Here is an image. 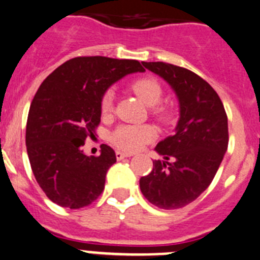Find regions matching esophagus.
<instances>
[{"label":"esophagus","instance_id":"obj_1","mask_svg":"<svg viewBox=\"0 0 260 260\" xmlns=\"http://www.w3.org/2000/svg\"><path fill=\"white\" fill-rule=\"evenodd\" d=\"M115 155H116V159H118V160H122V159H124V157L132 156L131 154H127V152H122V151H116Z\"/></svg>","mask_w":260,"mask_h":260}]
</instances>
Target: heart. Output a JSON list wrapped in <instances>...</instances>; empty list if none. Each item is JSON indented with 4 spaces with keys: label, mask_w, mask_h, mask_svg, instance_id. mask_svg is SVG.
<instances>
[{
    "label": "heart",
    "mask_w": 260,
    "mask_h": 260,
    "mask_svg": "<svg viewBox=\"0 0 260 260\" xmlns=\"http://www.w3.org/2000/svg\"><path fill=\"white\" fill-rule=\"evenodd\" d=\"M132 89L147 106H155L161 100V87L155 79L141 78L133 82ZM114 92L108 91L101 100V111L103 114H109L113 109ZM167 109H156V114L161 116L167 115ZM156 136L155 129L150 125H122L116 128L110 136V140L116 147L125 151H136L140 150L145 144L152 141Z\"/></svg>",
    "instance_id": "b5f03b06"
}]
</instances>
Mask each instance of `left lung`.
<instances>
[{
    "mask_svg": "<svg viewBox=\"0 0 260 260\" xmlns=\"http://www.w3.org/2000/svg\"><path fill=\"white\" fill-rule=\"evenodd\" d=\"M176 93L179 118L174 133L159 142L151 173L140 179L145 198L160 209H178L209 187L229 146V122L217 92L185 68L142 62Z\"/></svg>",
    "mask_w": 260,
    "mask_h": 260,
    "instance_id": "1",
    "label": "left lung"
}]
</instances>
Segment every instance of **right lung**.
<instances>
[{"label": "right lung", "instance_id": "1", "mask_svg": "<svg viewBox=\"0 0 260 260\" xmlns=\"http://www.w3.org/2000/svg\"><path fill=\"white\" fill-rule=\"evenodd\" d=\"M137 72H145L137 60L74 57L42 82L29 109L25 144L33 174L51 201L79 209L103 192L115 152L103 145L99 156H88L82 147L100 123L109 87Z\"/></svg>", "mask_w": 260, "mask_h": 260}]
</instances>
